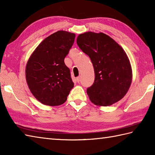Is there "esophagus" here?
Segmentation results:
<instances>
[{
	"label": "esophagus",
	"instance_id": "34e87169",
	"mask_svg": "<svg viewBox=\"0 0 155 155\" xmlns=\"http://www.w3.org/2000/svg\"><path fill=\"white\" fill-rule=\"evenodd\" d=\"M76 80H77V83H80V81H81V77H77V78H76Z\"/></svg>",
	"mask_w": 155,
	"mask_h": 155
}]
</instances>
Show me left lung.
I'll return each instance as SVG.
<instances>
[{
	"label": "left lung",
	"mask_w": 155,
	"mask_h": 155,
	"mask_svg": "<svg viewBox=\"0 0 155 155\" xmlns=\"http://www.w3.org/2000/svg\"><path fill=\"white\" fill-rule=\"evenodd\" d=\"M80 49L89 56L95 81L87 93L94 104L108 106L122 99L132 82V69L122 48L104 33L87 32L77 37Z\"/></svg>",
	"instance_id": "left-lung-1"
}]
</instances>
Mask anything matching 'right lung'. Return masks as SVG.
<instances>
[{
	"label": "right lung",
	"mask_w": 155,
	"mask_h": 155,
	"mask_svg": "<svg viewBox=\"0 0 155 155\" xmlns=\"http://www.w3.org/2000/svg\"><path fill=\"white\" fill-rule=\"evenodd\" d=\"M74 38V33L57 31L45 38L29 58L25 69L27 83L33 96L41 104L62 105L73 88L64 58Z\"/></svg>",
	"instance_id": "obj_1"
}]
</instances>
